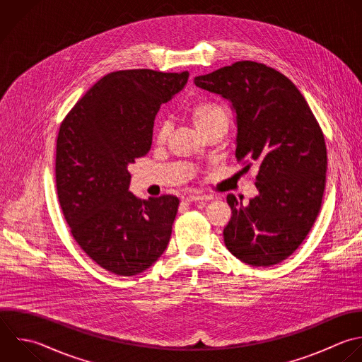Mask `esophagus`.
Instances as JSON below:
<instances>
[{
    "instance_id": "obj_1",
    "label": "esophagus",
    "mask_w": 362,
    "mask_h": 362,
    "mask_svg": "<svg viewBox=\"0 0 362 362\" xmlns=\"http://www.w3.org/2000/svg\"><path fill=\"white\" fill-rule=\"evenodd\" d=\"M209 199H212V197L202 195V194H191L185 198L187 202H198V201H209Z\"/></svg>"
}]
</instances>
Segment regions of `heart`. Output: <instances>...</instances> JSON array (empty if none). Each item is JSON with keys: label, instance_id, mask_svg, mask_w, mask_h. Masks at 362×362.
Here are the masks:
<instances>
[{"label": "heart", "instance_id": "heart-1", "mask_svg": "<svg viewBox=\"0 0 362 362\" xmlns=\"http://www.w3.org/2000/svg\"><path fill=\"white\" fill-rule=\"evenodd\" d=\"M189 116L199 133L215 127V126H228L229 124V112L228 109L218 102L214 100H201L194 103L189 107ZM168 134L167 123H161L157 129V139L165 140Z\"/></svg>", "mask_w": 362, "mask_h": 362}]
</instances>
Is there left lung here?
Returning <instances> with one entry per match:
<instances>
[{
    "mask_svg": "<svg viewBox=\"0 0 362 362\" xmlns=\"http://www.w3.org/2000/svg\"><path fill=\"white\" fill-rule=\"evenodd\" d=\"M194 83L232 103L238 161H256L259 194L247 205L229 194L223 229L228 250L250 266H273L305 239L321 208L327 148L324 134L294 83L276 69L235 62Z\"/></svg>",
    "mask_w": 362,
    "mask_h": 362,
    "instance_id": "obj_1",
    "label": "left lung"
}]
</instances>
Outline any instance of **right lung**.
Masks as SVG:
<instances>
[{
	"mask_svg": "<svg viewBox=\"0 0 362 362\" xmlns=\"http://www.w3.org/2000/svg\"><path fill=\"white\" fill-rule=\"evenodd\" d=\"M189 74L151 69L103 76L64 119L55 175L58 199L78 245L105 270L134 276L167 249L180 199H140L129 191L127 165L151 148L163 103Z\"/></svg>",
	"mask_w": 362,
	"mask_h": 362,
	"instance_id": "right-lung-1",
	"label": "right lung"
}]
</instances>
